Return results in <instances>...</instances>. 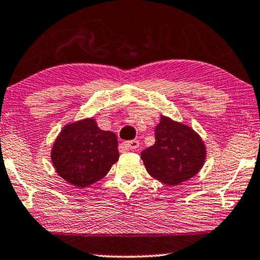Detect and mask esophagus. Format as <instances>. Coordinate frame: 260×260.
I'll use <instances>...</instances> for the list:
<instances>
[{
	"mask_svg": "<svg viewBox=\"0 0 260 260\" xmlns=\"http://www.w3.org/2000/svg\"><path fill=\"white\" fill-rule=\"evenodd\" d=\"M123 145L126 146V148L131 149V150H136V149L139 148V142H138V140H129V142L124 143Z\"/></svg>",
	"mask_w": 260,
	"mask_h": 260,
	"instance_id": "esophagus-1",
	"label": "esophagus"
}]
</instances>
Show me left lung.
I'll return each mask as SVG.
<instances>
[{"label": "left lung", "mask_w": 260, "mask_h": 260, "mask_svg": "<svg viewBox=\"0 0 260 260\" xmlns=\"http://www.w3.org/2000/svg\"><path fill=\"white\" fill-rule=\"evenodd\" d=\"M140 155L150 176L167 185H178L201 170L206 149L191 128L162 116L155 128V144Z\"/></svg>", "instance_id": "obj_1"}]
</instances>
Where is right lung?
Here are the masks:
<instances>
[{"label":"right lung","instance_id":"right-lung-1","mask_svg":"<svg viewBox=\"0 0 260 260\" xmlns=\"http://www.w3.org/2000/svg\"><path fill=\"white\" fill-rule=\"evenodd\" d=\"M117 158L115 133L100 129L93 118L68 124L52 150L57 173L80 189L105 177Z\"/></svg>","mask_w":260,"mask_h":260}]
</instances>
